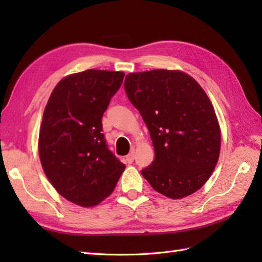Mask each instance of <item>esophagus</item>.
<instances>
[{"mask_svg":"<svg viewBox=\"0 0 262 262\" xmlns=\"http://www.w3.org/2000/svg\"><path fill=\"white\" fill-rule=\"evenodd\" d=\"M134 159H135V152H134V151H132V152L126 157V161H127V162L129 163V164L133 162V161H134Z\"/></svg>","mask_w":262,"mask_h":262,"instance_id":"34e87169","label":"esophagus"}]
</instances>
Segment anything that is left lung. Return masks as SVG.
<instances>
[{
  "mask_svg": "<svg viewBox=\"0 0 262 262\" xmlns=\"http://www.w3.org/2000/svg\"><path fill=\"white\" fill-rule=\"evenodd\" d=\"M125 90L148 128L155 159L142 174L171 199L196 192L213 173L221 127L204 89L182 71L129 73Z\"/></svg>",
  "mask_w": 262,
  "mask_h": 262,
  "instance_id": "1",
  "label": "left lung"
}]
</instances>
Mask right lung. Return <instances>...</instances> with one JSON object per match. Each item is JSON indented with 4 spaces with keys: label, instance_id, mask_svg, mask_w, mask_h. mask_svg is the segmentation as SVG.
Instances as JSON below:
<instances>
[{
    "label": "right lung",
    "instance_id": "right-lung-1",
    "mask_svg": "<svg viewBox=\"0 0 262 262\" xmlns=\"http://www.w3.org/2000/svg\"><path fill=\"white\" fill-rule=\"evenodd\" d=\"M124 72L86 70L63 77L48 99L38 152L48 180L60 196L93 207L114 191L125 170L102 134L101 118Z\"/></svg>",
    "mask_w": 262,
    "mask_h": 262
}]
</instances>
